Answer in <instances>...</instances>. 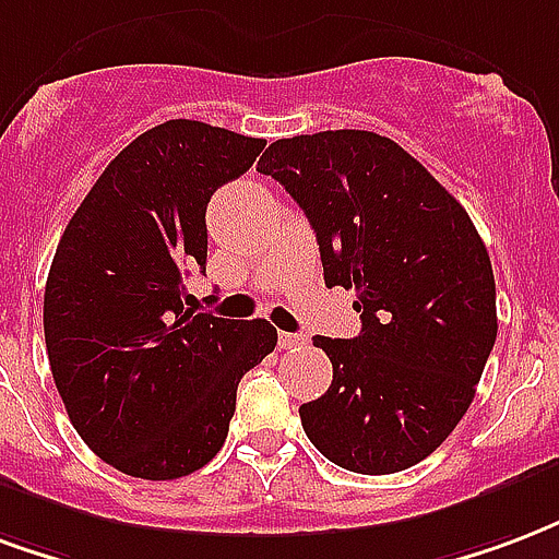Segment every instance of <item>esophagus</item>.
<instances>
[{
  "instance_id": "esophagus-1",
  "label": "esophagus",
  "mask_w": 559,
  "mask_h": 559,
  "mask_svg": "<svg viewBox=\"0 0 559 559\" xmlns=\"http://www.w3.org/2000/svg\"><path fill=\"white\" fill-rule=\"evenodd\" d=\"M301 343H308V337L305 334H278V346L281 349H296V346H301Z\"/></svg>"
}]
</instances>
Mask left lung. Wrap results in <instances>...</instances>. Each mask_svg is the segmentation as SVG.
Returning a JSON list of instances; mask_svg holds the SVG:
<instances>
[{
    "label": "left lung",
    "mask_w": 559,
    "mask_h": 559,
    "mask_svg": "<svg viewBox=\"0 0 559 559\" xmlns=\"http://www.w3.org/2000/svg\"><path fill=\"white\" fill-rule=\"evenodd\" d=\"M305 210L329 287L355 290L361 334L313 337L332 388L299 408L322 456L394 474L456 429L498 337L489 251L412 153L367 130L278 139L258 163Z\"/></svg>",
    "instance_id": "obj_1"
}]
</instances>
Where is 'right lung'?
Instances as JSON below:
<instances>
[{"label":"right lung","mask_w":559,"mask_h":559,"mask_svg":"<svg viewBox=\"0 0 559 559\" xmlns=\"http://www.w3.org/2000/svg\"><path fill=\"white\" fill-rule=\"evenodd\" d=\"M263 139L165 121L127 144L73 213L44 290L49 367L73 429L142 479L204 468L227 438L239 379L266 358V320L183 308L206 266V204Z\"/></svg>","instance_id":"right-lung-1"}]
</instances>
